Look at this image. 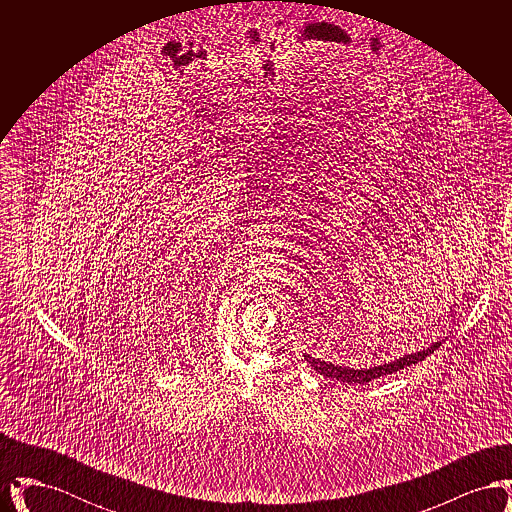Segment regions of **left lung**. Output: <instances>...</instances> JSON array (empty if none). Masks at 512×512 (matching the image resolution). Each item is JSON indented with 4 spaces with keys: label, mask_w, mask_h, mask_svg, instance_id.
<instances>
[{
    "label": "left lung",
    "mask_w": 512,
    "mask_h": 512,
    "mask_svg": "<svg viewBox=\"0 0 512 512\" xmlns=\"http://www.w3.org/2000/svg\"><path fill=\"white\" fill-rule=\"evenodd\" d=\"M439 345H441V341L430 345V347H426V349H422V351L405 355V357L393 361L390 365L372 366V368H361V370H355V368H349V366L332 365V363H328V361L311 357V355H307V353H305L303 357H305V361H307L309 365L317 370L318 374H322V376H326V378H336V380L347 382V384H368V382H372V380H376V378H380V376H388V374H393V372H397V370H401V368H405V366H411L414 365V363L424 361L430 353H434V351L438 349Z\"/></svg>",
    "instance_id": "1"
}]
</instances>
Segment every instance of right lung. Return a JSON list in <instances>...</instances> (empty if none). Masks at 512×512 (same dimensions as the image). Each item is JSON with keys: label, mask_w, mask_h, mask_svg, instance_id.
Listing matches in <instances>:
<instances>
[{"label": "right lung", "mask_w": 512, "mask_h": 512, "mask_svg": "<svg viewBox=\"0 0 512 512\" xmlns=\"http://www.w3.org/2000/svg\"><path fill=\"white\" fill-rule=\"evenodd\" d=\"M113 478H115V476H113Z\"/></svg>", "instance_id": "obj_1"}]
</instances>
